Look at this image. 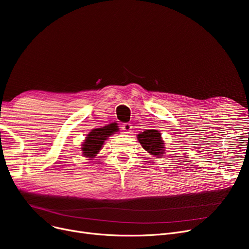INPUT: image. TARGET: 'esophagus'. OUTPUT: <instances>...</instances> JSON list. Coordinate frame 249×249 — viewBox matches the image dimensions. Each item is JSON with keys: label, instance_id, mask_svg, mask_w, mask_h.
Masks as SVG:
<instances>
[{"label": "esophagus", "instance_id": "esophagus-1", "mask_svg": "<svg viewBox=\"0 0 249 249\" xmlns=\"http://www.w3.org/2000/svg\"><path fill=\"white\" fill-rule=\"evenodd\" d=\"M132 129V125L130 123H124L122 125V130L124 131V133H129V131H131Z\"/></svg>", "mask_w": 249, "mask_h": 249}]
</instances>
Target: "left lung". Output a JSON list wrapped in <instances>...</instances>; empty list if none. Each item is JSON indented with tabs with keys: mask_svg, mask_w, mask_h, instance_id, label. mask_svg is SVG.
I'll list each match as a JSON object with an SVG mask.
<instances>
[{
	"mask_svg": "<svg viewBox=\"0 0 249 249\" xmlns=\"http://www.w3.org/2000/svg\"><path fill=\"white\" fill-rule=\"evenodd\" d=\"M137 139L141 146L155 158H160L163 154L164 142L161 138V134L158 130H145V131L137 135Z\"/></svg>",
	"mask_w": 249,
	"mask_h": 249,
	"instance_id": "8db88e82",
	"label": "left lung"
}]
</instances>
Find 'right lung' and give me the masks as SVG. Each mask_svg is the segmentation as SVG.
<instances>
[{
	"mask_svg": "<svg viewBox=\"0 0 249 249\" xmlns=\"http://www.w3.org/2000/svg\"><path fill=\"white\" fill-rule=\"evenodd\" d=\"M118 130L119 129L115 124H110L91 130L82 144L83 155L86 156L87 159H94L96 154H98L102 149L105 140H107L109 136L114 134V132H117Z\"/></svg>",
	"mask_w": 249,
	"mask_h": 249,
	"instance_id": "obj_1",
	"label": "right lung"
}]
</instances>
